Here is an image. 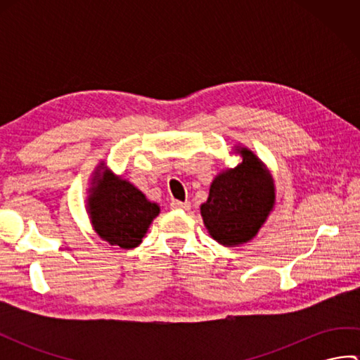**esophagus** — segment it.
I'll return each mask as SVG.
<instances>
[{
  "label": "esophagus",
  "mask_w": 360,
  "mask_h": 360,
  "mask_svg": "<svg viewBox=\"0 0 360 360\" xmlns=\"http://www.w3.org/2000/svg\"><path fill=\"white\" fill-rule=\"evenodd\" d=\"M170 207L173 210H188L190 207H192V205H190L188 201H176V200H173L172 204H170Z\"/></svg>",
  "instance_id": "esophagus-1"
}]
</instances>
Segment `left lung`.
Here are the masks:
<instances>
[{"label":"left lung","mask_w":360,"mask_h":360,"mask_svg":"<svg viewBox=\"0 0 360 360\" xmlns=\"http://www.w3.org/2000/svg\"><path fill=\"white\" fill-rule=\"evenodd\" d=\"M232 153L240 164L215 176L200 207L209 235L224 248L254 240L275 207V181L267 165L241 143Z\"/></svg>","instance_id":"8db88e82"}]
</instances>
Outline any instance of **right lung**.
Wrapping results in <instances>:
<instances>
[{
  "label": "right lung",
  "mask_w": 360,
  "mask_h": 360,
  "mask_svg": "<svg viewBox=\"0 0 360 360\" xmlns=\"http://www.w3.org/2000/svg\"><path fill=\"white\" fill-rule=\"evenodd\" d=\"M86 213L98 238L129 250L142 243L160 207L101 160L89 179Z\"/></svg>",
  "instance_id": "add662e5"
}]
</instances>
